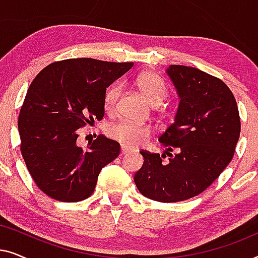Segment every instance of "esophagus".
Wrapping results in <instances>:
<instances>
[{
	"label": "esophagus",
	"mask_w": 258,
	"mask_h": 258,
	"mask_svg": "<svg viewBox=\"0 0 258 258\" xmlns=\"http://www.w3.org/2000/svg\"><path fill=\"white\" fill-rule=\"evenodd\" d=\"M130 153V149L128 147H125V146H122L121 147V155H126V154H129Z\"/></svg>",
	"instance_id": "1"
}]
</instances>
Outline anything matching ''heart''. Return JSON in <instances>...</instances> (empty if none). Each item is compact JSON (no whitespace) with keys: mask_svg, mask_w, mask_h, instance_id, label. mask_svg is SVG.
I'll use <instances>...</instances> for the list:
<instances>
[{"mask_svg":"<svg viewBox=\"0 0 258 258\" xmlns=\"http://www.w3.org/2000/svg\"><path fill=\"white\" fill-rule=\"evenodd\" d=\"M137 88L146 100L153 105L157 107L168 96V87L163 80L155 73H144L137 77ZM121 88L118 84H112L104 93V109L110 111L114 109ZM108 134L111 139L124 144L125 147H137L142 144L150 135V128L148 125L139 123L118 122L109 126Z\"/></svg>","mask_w":258,"mask_h":258,"instance_id":"heart-1","label":"heart"}]
</instances>
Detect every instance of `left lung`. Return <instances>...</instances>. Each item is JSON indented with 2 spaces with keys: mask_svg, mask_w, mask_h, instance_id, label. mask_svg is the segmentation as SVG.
I'll list each match as a JSON object with an SVG mask.
<instances>
[{
  "mask_svg": "<svg viewBox=\"0 0 258 258\" xmlns=\"http://www.w3.org/2000/svg\"><path fill=\"white\" fill-rule=\"evenodd\" d=\"M165 73L179 98L174 123L158 139L169 162H162L164 155L140 151L144 162L134 181L148 199L181 202L203 192L230 163L241 121L223 81L186 66H169Z\"/></svg>",
  "mask_w": 258,
  "mask_h": 258,
  "instance_id": "obj_1",
  "label": "left lung"
}]
</instances>
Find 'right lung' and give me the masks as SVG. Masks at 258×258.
<instances>
[{
	"instance_id": "right-lung-1",
	"label": "right lung",
	"mask_w": 258,
	"mask_h": 258,
	"mask_svg": "<svg viewBox=\"0 0 258 258\" xmlns=\"http://www.w3.org/2000/svg\"><path fill=\"white\" fill-rule=\"evenodd\" d=\"M134 66L94 58L49 64L35 77L19 116L21 153L38 188L51 199L79 202L94 192L119 143L98 136L86 149L77 130L104 116V93Z\"/></svg>"
}]
</instances>
